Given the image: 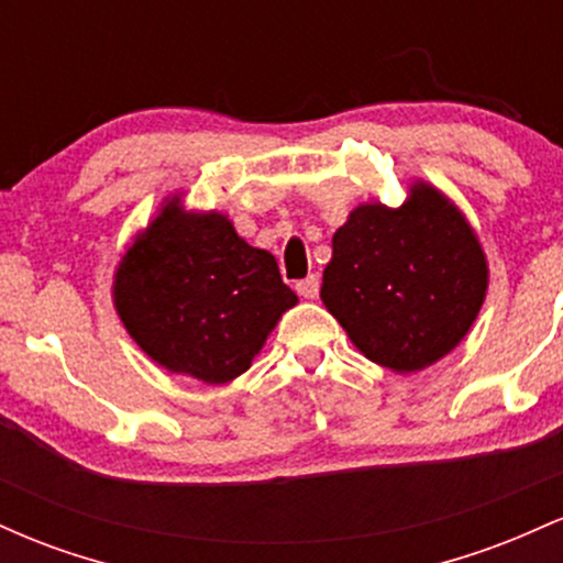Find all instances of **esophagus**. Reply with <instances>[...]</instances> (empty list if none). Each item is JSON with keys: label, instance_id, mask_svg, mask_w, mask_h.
Masks as SVG:
<instances>
[{"label": "esophagus", "instance_id": "34e87169", "mask_svg": "<svg viewBox=\"0 0 563 563\" xmlns=\"http://www.w3.org/2000/svg\"><path fill=\"white\" fill-rule=\"evenodd\" d=\"M296 294H299L301 299H318V294H320V277H318V275H309L307 280L296 283Z\"/></svg>", "mask_w": 563, "mask_h": 563}]
</instances>
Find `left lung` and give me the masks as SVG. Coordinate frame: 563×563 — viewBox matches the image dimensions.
<instances>
[{"instance_id": "obj_1", "label": "left lung", "mask_w": 563, "mask_h": 563, "mask_svg": "<svg viewBox=\"0 0 563 563\" xmlns=\"http://www.w3.org/2000/svg\"><path fill=\"white\" fill-rule=\"evenodd\" d=\"M487 288L489 262L466 214L412 179L402 206L365 200L349 211L320 299L371 363L410 376L466 339Z\"/></svg>"}]
</instances>
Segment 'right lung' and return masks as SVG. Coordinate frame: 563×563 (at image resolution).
<instances>
[{
  "label": "right lung",
  "mask_w": 563,
  "mask_h": 563,
  "mask_svg": "<svg viewBox=\"0 0 563 563\" xmlns=\"http://www.w3.org/2000/svg\"><path fill=\"white\" fill-rule=\"evenodd\" d=\"M113 307L153 363L222 386L243 376L299 296L275 256L249 245L224 211L161 200L113 269Z\"/></svg>",
  "instance_id": "add662e5"
}]
</instances>
